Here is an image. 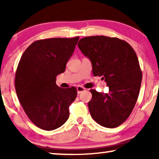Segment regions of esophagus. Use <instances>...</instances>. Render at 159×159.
<instances>
[{"mask_svg": "<svg viewBox=\"0 0 159 159\" xmlns=\"http://www.w3.org/2000/svg\"><path fill=\"white\" fill-rule=\"evenodd\" d=\"M77 93L78 94H80V93L83 92L84 90H85V88H83V87H82V86H78L77 88Z\"/></svg>", "mask_w": 159, "mask_h": 159, "instance_id": "obj_1", "label": "esophagus"}]
</instances>
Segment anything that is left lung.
I'll return each mask as SVG.
<instances>
[{"label": "left lung", "instance_id": "8db88e82", "mask_svg": "<svg viewBox=\"0 0 159 159\" xmlns=\"http://www.w3.org/2000/svg\"><path fill=\"white\" fill-rule=\"evenodd\" d=\"M78 47L90 58L94 76L103 77L108 93L90 90L91 116L100 125L114 128L129 116L138 100L142 81L138 58L129 43L116 38L85 37Z\"/></svg>", "mask_w": 159, "mask_h": 159}]
</instances>
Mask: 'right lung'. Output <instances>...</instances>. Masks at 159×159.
<instances>
[{
  "label": "right lung",
  "instance_id": "obj_1",
  "mask_svg": "<svg viewBox=\"0 0 159 159\" xmlns=\"http://www.w3.org/2000/svg\"><path fill=\"white\" fill-rule=\"evenodd\" d=\"M79 39L34 41L19 61L15 75L17 97L29 119L40 129H56L69 119V107L77 90L75 87L59 88L56 78L65 71Z\"/></svg>",
  "mask_w": 159,
  "mask_h": 159
}]
</instances>
